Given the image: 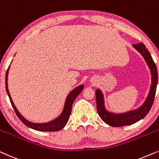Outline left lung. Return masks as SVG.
Wrapping results in <instances>:
<instances>
[{
  "label": "left lung",
  "instance_id": "8db88e82",
  "mask_svg": "<svg viewBox=\"0 0 159 159\" xmlns=\"http://www.w3.org/2000/svg\"><path fill=\"white\" fill-rule=\"evenodd\" d=\"M133 46L143 55L150 67L152 74V85L148 96L144 104L140 107L134 110V111L121 114H113L107 112L104 107L103 95L100 90L97 89L95 94H96L97 113L103 121L108 124L109 126H114V127L131 125V124H134L143 118L151 110L152 105L153 104L154 97L156 95V86H157L158 83V72L155 62H153L150 52L143 43L133 44Z\"/></svg>",
  "mask_w": 159,
  "mask_h": 159
}]
</instances>
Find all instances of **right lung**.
Listing matches in <instances>:
<instances>
[{
  "instance_id": "obj_1",
  "label": "right lung",
  "mask_w": 159,
  "mask_h": 159,
  "mask_svg": "<svg viewBox=\"0 0 159 159\" xmlns=\"http://www.w3.org/2000/svg\"><path fill=\"white\" fill-rule=\"evenodd\" d=\"M8 67L7 71L6 73V92L9 97L11 104L12 105L14 111L16 114V116H18V118H20L21 121H22L25 125H26L28 127L33 129L37 130V131H41V132H57V131H60L62 129L64 128V126L66 125V124L68 121L70 116L71 114L72 111V105H73V101L76 99V97H78V95L81 92V91L83 90L84 86L81 85L78 87H76L75 89H73L72 92L70 93V94L67 96L66 99V102H65V105L64 110H63L62 113L59 117L52 121L45 123V124H34V123H31L27 120L25 118H24L22 116V115L19 113L17 110H16L15 105H14L13 102H12L11 97L9 94V92L8 89Z\"/></svg>"
}]
</instances>
